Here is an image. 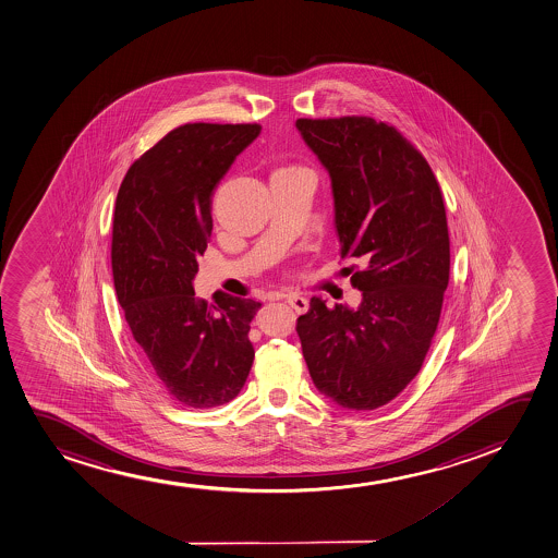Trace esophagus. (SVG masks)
I'll use <instances>...</instances> for the list:
<instances>
[{"label":"esophagus","mask_w":558,"mask_h":558,"mask_svg":"<svg viewBox=\"0 0 558 558\" xmlns=\"http://www.w3.org/2000/svg\"><path fill=\"white\" fill-rule=\"evenodd\" d=\"M283 299H286L291 308L295 310L296 314L308 312V301L304 296L296 295V293H288V295H283Z\"/></svg>","instance_id":"34e87169"}]
</instances>
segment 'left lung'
<instances>
[{
  "instance_id": "8db88e82",
  "label": "left lung",
  "mask_w": 558,
  "mask_h": 558,
  "mask_svg": "<svg viewBox=\"0 0 558 558\" xmlns=\"http://www.w3.org/2000/svg\"><path fill=\"white\" fill-rule=\"evenodd\" d=\"M327 168L341 257L361 306L314 296L296 319L315 387L338 405H387L424 364L450 278L445 202L432 168L393 126L364 116L296 119ZM349 267V270H353Z\"/></svg>"
}]
</instances>
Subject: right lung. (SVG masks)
Segmentation results:
<instances>
[{"instance_id": "1", "label": "right lung", "mask_w": 558, "mask_h": 558, "mask_svg": "<svg viewBox=\"0 0 558 558\" xmlns=\"http://www.w3.org/2000/svg\"><path fill=\"white\" fill-rule=\"evenodd\" d=\"M262 126L186 123L126 171L113 213L112 270L119 304L160 387L181 405L233 400L254 362L250 323L262 302L192 280L213 231V192Z\"/></svg>"}]
</instances>
